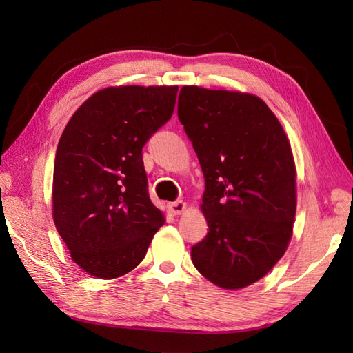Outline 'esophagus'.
Here are the masks:
<instances>
[{"mask_svg":"<svg viewBox=\"0 0 353 353\" xmlns=\"http://www.w3.org/2000/svg\"><path fill=\"white\" fill-rule=\"evenodd\" d=\"M170 212L174 213V215H181V213L183 212H185V209H187V203L185 201H183V200H178V201H174V203H170Z\"/></svg>","mask_w":353,"mask_h":353,"instance_id":"1","label":"esophagus"}]
</instances>
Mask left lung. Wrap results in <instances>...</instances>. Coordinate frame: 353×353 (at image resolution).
Segmentation results:
<instances>
[{
  "mask_svg": "<svg viewBox=\"0 0 353 353\" xmlns=\"http://www.w3.org/2000/svg\"><path fill=\"white\" fill-rule=\"evenodd\" d=\"M178 117L205 175L200 209L209 232L191 248L206 280L225 290L248 287L285 253L296 216L290 141L258 95L184 85Z\"/></svg>",
  "mask_w": 353,
  "mask_h": 353,
  "instance_id": "obj_1",
  "label": "left lung"
}]
</instances>
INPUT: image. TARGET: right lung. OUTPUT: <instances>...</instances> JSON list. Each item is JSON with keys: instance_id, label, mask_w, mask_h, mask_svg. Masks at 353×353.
Returning <instances> with one entry per match:
<instances>
[{"instance_id": "obj_1", "label": "right lung", "mask_w": 353, "mask_h": 353, "mask_svg": "<svg viewBox=\"0 0 353 353\" xmlns=\"http://www.w3.org/2000/svg\"><path fill=\"white\" fill-rule=\"evenodd\" d=\"M176 85L94 92L72 114L56 152L52 219L72 261L112 280L141 263L165 215L148 197L143 147L174 113Z\"/></svg>"}]
</instances>
